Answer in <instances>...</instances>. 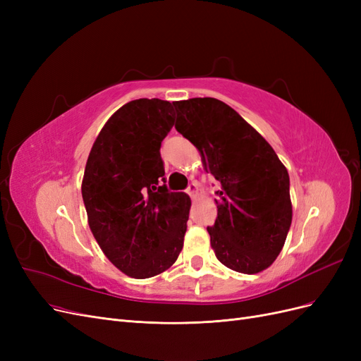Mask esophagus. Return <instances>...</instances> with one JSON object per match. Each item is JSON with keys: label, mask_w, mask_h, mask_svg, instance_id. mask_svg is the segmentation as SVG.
<instances>
[{"label": "esophagus", "mask_w": 361, "mask_h": 361, "mask_svg": "<svg viewBox=\"0 0 361 361\" xmlns=\"http://www.w3.org/2000/svg\"><path fill=\"white\" fill-rule=\"evenodd\" d=\"M187 192L191 195V199H195L197 197V192H199V187H197V183H190L188 185V188H187Z\"/></svg>", "instance_id": "obj_1"}]
</instances>
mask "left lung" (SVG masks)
Segmentation results:
<instances>
[{
  "instance_id": "8db88e82",
  "label": "left lung",
  "mask_w": 361,
  "mask_h": 361,
  "mask_svg": "<svg viewBox=\"0 0 361 361\" xmlns=\"http://www.w3.org/2000/svg\"><path fill=\"white\" fill-rule=\"evenodd\" d=\"M176 128L197 147L206 173L221 182L207 227L216 259L257 274L277 259L292 223L289 174L274 149L233 108L215 97L173 102Z\"/></svg>"
}]
</instances>
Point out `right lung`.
<instances>
[{
    "label": "right lung",
    "mask_w": 361,
    "mask_h": 361,
    "mask_svg": "<svg viewBox=\"0 0 361 361\" xmlns=\"http://www.w3.org/2000/svg\"><path fill=\"white\" fill-rule=\"evenodd\" d=\"M169 101L135 99L106 120L81 185L90 231L111 264L134 279L161 274L183 247L191 199L170 192L161 141L174 125Z\"/></svg>",
    "instance_id": "right-lung-1"
}]
</instances>
